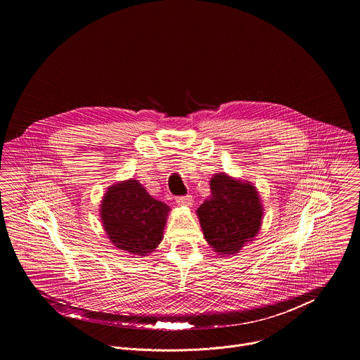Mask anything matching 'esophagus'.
<instances>
[{"mask_svg":"<svg viewBox=\"0 0 360 360\" xmlns=\"http://www.w3.org/2000/svg\"><path fill=\"white\" fill-rule=\"evenodd\" d=\"M192 200H193L192 195H185V196H178L176 198V203L181 205V207H191Z\"/></svg>","mask_w":360,"mask_h":360,"instance_id":"34e87169","label":"esophagus"}]
</instances>
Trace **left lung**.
I'll use <instances>...</instances> for the list:
<instances>
[{"label":"left lung","instance_id":"left-lung-1","mask_svg":"<svg viewBox=\"0 0 360 360\" xmlns=\"http://www.w3.org/2000/svg\"><path fill=\"white\" fill-rule=\"evenodd\" d=\"M196 214L205 239L221 255L239 252L262 224V205L255 186L225 174L211 179V196Z\"/></svg>","mask_w":360,"mask_h":360}]
</instances>
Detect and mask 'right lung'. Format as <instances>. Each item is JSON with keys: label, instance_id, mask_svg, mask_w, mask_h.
Listing matches in <instances>:
<instances>
[{"label": "right lung", "instance_id": "1", "mask_svg": "<svg viewBox=\"0 0 360 360\" xmlns=\"http://www.w3.org/2000/svg\"><path fill=\"white\" fill-rule=\"evenodd\" d=\"M168 212V205L153 199L135 179L111 186L101 205V219L111 242L138 256H146L162 240Z\"/></svg>", "mask_w": 360, "mask_h": 360}]
</instances>
